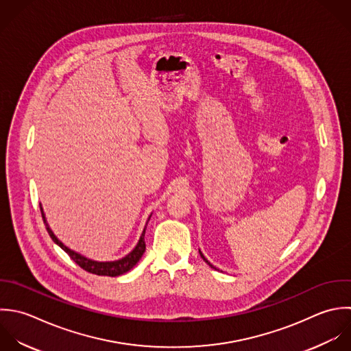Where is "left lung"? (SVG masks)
I'll return each instance as SVG.
<instances>
[{
    "label": "left lung",
    "instance_id": "left-lung-1",
    "mask_svg": "<svg viewBox=\"0 0 351 351\" xmlns=\"http://www.w3.org/2000/svg\"><path fill=\"white\" fill-rule=\"evenodd\" d=\"M201 257H202V258H204V260H205V261H206V258H205V257H204V256H202V254H201ZM206 263H208V261H206ZM208 264H209V263H208ZM209 265H210V264H209ZM210 267H212V265H210ZM212 268H213V267H212Z\"/></svg>",
    "mask_w": 351,
    "mask_h": 351
}]
</instances>
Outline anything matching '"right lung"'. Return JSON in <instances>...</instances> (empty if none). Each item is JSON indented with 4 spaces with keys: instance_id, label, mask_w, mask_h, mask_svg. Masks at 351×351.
Returning a JSON list of instances; mask_svg holds the SVG:
<instances>
[{
    "instance_id": "1",
    "label": "right lung",
    "mask_w": 351,
    "mask_h": 351,
    "mask_svg": "<svg viewBox=\"0 0 351 351\" xmlns=\"http://www.w3.org/2000/svg\"><path fill=\"white\" fill-rule=\"evenodd\" d=\"M40 213H42V219L45 221V216H43V212L40 209ZM50 238L53 239L54 243H57L82 269H84L86 272H90V274H94V275H98V276H110V278H114V276H119V275H123L125 272H128L134 265H136V263L141 260V257L143 256L145 253V249H146V245H145V231L136 245V247L128 254L125 256L124 258L119 260V261H113V263H97V261H91V260H87L84 257H82L80 254L72 252L71 249H68L66 246H64L56 237L54 234L50 231V228L47 227L46 228Z\"/></svg>"
}]
</instances>
